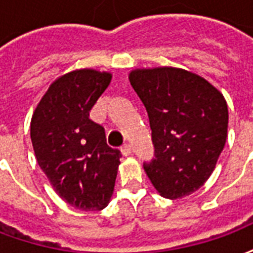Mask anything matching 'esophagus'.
I'll list each match as a JSON object with an SVG mask.
<instances>
[{
  "mask_svg": "<svg viewBox=\"0 0 253 253\" xmlns=\"http://www.w3.org/2000/svg\"><path fill=\"white\" fill-rule=\"evenodd\" d=\"M121 152L123 156H130V154H131V146H130L128 143H125V145L122 146Z\"/></svg>",
  "mask_w": 253,
  "mask_h": 253,
  "instance_id": "1",
  "label": "esophagus"
}]
</instances>
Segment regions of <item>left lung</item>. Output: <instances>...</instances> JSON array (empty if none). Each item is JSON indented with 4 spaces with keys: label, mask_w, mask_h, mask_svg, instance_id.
<instances>
[{
    "label": "left lung",
    "mask_w": 253,
    "mask_h": 253,
    "mask_svg": "<svg viewBox=\"0 0 253 253\" xmlns=\"http://www.w3.org/2000/svg\"><path fill=\"white\" fill-rule=\"evenodd\" d=\"M130 84L146 108L154 157L143 169L160 195L179 199L210 177L228 135V104L198 74L176 67L137 69Z\"/></svg>",
    "instance_id": "obj_1"
}]
</instances>
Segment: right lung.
<instances>
[{"instance_id":"1","label":"right lung","mask_w":253,"mask_h":253,"mask_svg":"<svg viewBox=\"0 0 253 253\" xmlns=\"http://www.w3.org/2000/svg\"><path fill=\"white\" fill-rule=\"evenodd\" d=\"M111 73L74 70L50 85L31 121L38 164L58 195L84 211L110 203L122 157L105 142L104 127L89 111L111 83Z\"/></svg>"}]
</instances>
